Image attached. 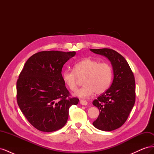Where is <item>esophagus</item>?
<instances>
[{"mask_svg":"<svg viewBox=\"0 0 154 154\" xmlns=\"http://www.w3.org/2000/svg\"><path fill=\"white\" fill-rule=\"evenodd\" d=\"M80 103L82 105H87L88 104L87 101H85V100H80Z\"/></svg>","mask_w":154,"mask_h":154,"instance_id":"esophagus-1","label":"esophagus"}]
</instances>
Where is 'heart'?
I'll use <instances>...</instances> for the list:
<instances>
[{"instance_id":"1","label":"heart","mask_w":154,"mask_h":154,"mask_svg":"<svg viewBox=\"0 0 154 154\" xmlns=\"http://www.w3.org/2000/svg\"><path fill=\"white\" fill-rule=\"evenodd\" d=\"M83 78L84 85L75 94L81 98H86L94 92L100 94L109 88L112 78V69L108 63L85 58L74 65V71L66 69L62 72L64 83L72 91L77 89L79 79Z\"/></svg>"}]
</instances>
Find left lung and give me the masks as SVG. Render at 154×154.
I'll return each instance as SVG.
<instances>
[{
  "label": "left lung",
  "mask_w": 154,
  "mask_h": 154,
  "mask_svg": "<svg viewBox=\"0 0 154 154\" xmlns=\"http://www.w3.org/2000/svg\"><path fill=\"white\" fill-rule=\"evenodd\" d=\"M92 52L105 56L113 68L114 80L110 87L92 102L100 114L92 123L103 131L119 128L127 121L136 101V83L133 72L125 58L113 49H91Z\"/></svg>",
  "instance_id": "1"
}]
</instances>
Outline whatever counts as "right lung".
I'll return each instance as SVG.
<instances>
[{
  "mask_svg": "<svg viewBox=\"0 0 154 154\" xmlns=\"http://www.w3.org/2000/svg\"><path fill=\"white\" fill-rule=\"evenodd\" d=\"M75 51H41L27 60L17 82V103L27 121L42 132L57 131L66 124L69 109L79 99L72 97L63 81L62 69Z\"/></svg>",
  "mask_w": 154,
  "mask_h": 154,
  "instance_id": "right-lung-1",
  "label": "right lung"
}]
</instances>
